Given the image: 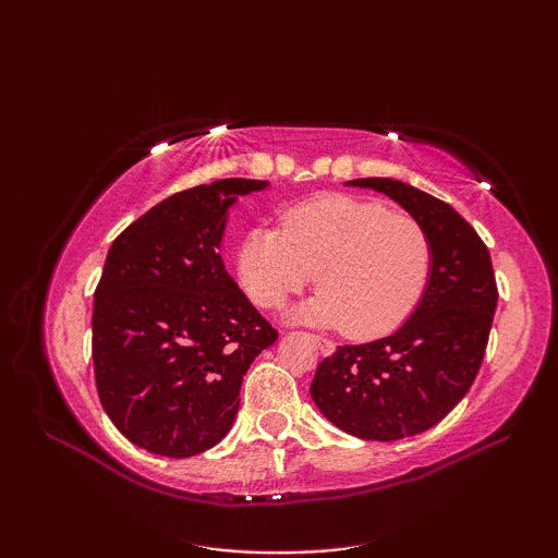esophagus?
I'll use <instances>...</instances> for the list:
<instances>
[{"mask_svg":"<svg viewBox=\"0 0 558 558\" xmlns=\"http://www.w3.org/2000/svg\"><path fill=\"white\" fill-rule=\"evenodd\" d=\"M312 340L316 342V348H318V350H322V354H330V352H333V350H336V345H333V342H330V340H326V338H322V336H312Z\"/></svg>","mask_w":558,"mask_h":558,"instance_id":"obj_1","label":"esophagus"}]
</instances>
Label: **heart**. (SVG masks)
Masks as SVG:
<instances>
[{
    "label": "heart",
    "instance_id": "heart-1",
    "mask_svg": "<svg viewBox=\"0 0 558 558\" xmlns=\"http://www.w3.org/2000/svg\"><path fill=\"white\" fill-rule=\"evenodd\" d=\"M422 225L374 201L322 196L286 213L282 230L254 228L236 252V276L258 306H278L312 278L322 286L292 318L386 333L405 318L429 278Z\"/></svg>",
    "mask_w": 558,
    "mask_h": 558
}]
</instances>
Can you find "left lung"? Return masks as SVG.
Listing matches in <instances>:
<instances>
[{
  "mask_svg": "<svg viewBox=\"0 0 558 558\" xmlns=\"http://www.w3.org/2000/svg\"><path fill=\"white\" fill-rule=\"evenodd\" d=\"M348 186L386 194L422 225L432 246L429 278L396 333L340 345L318 364L310 393L338 429L364 441H398L432 429L465 398L487 350L499 292L489 248L453 206L388 177Z\"/></svg>",
  "mask_w": 558,
  "mask_h": 558,
  "instance_id": "left-lung-1",
  "label": "left lung"
}]
</instances>
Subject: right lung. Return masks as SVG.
<instances>
[{
	"label": "right lung",
	"instance_id": "right-lung-1",
	"mask_svg": "<svg viewBox=\"0 0 558 558\" xmlns=\"http://www.w3.org/2000/svg\"><path fill=\"white\" fill-rule=\"evenodd\" d=\"M258 180H218L160 201L112 242L93 294V366L105 412L129 441L189 458L222 441L244 374L278 330L225 270L236 196Z\"/></svg>",
	"mask_w": 558,
	"mask_h": 558
}]
</instances>
